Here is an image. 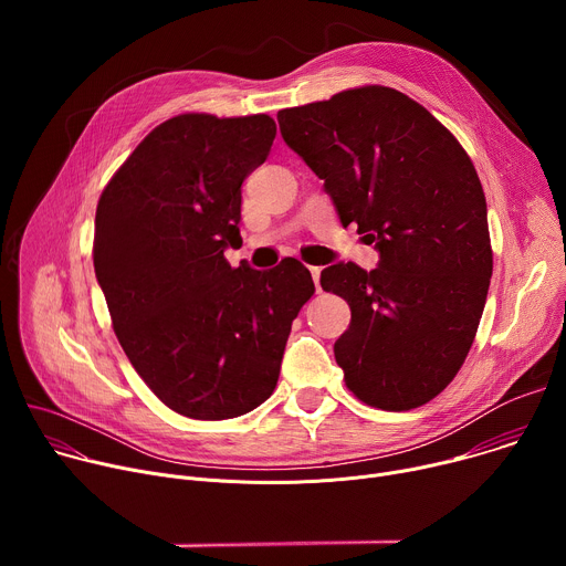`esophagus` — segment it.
<instances>
[{
	"label": "esophagus",
	"mask_w": 566,
	"mask_h": 566,
	"mask_svg": "<svg viewBox=\"0 0 566 566\" xmlns=\"http://www.w3.org/2000/svg\"><path fill=\"white\" fill-rule=\"evenodd\" d=\"M319 271H322V269H317V266L311 269V277H313V284H315V291H317V293L322 291V286H319Z\"/></svg>",
	"instance_id": "obj_1"
}]
</instances>
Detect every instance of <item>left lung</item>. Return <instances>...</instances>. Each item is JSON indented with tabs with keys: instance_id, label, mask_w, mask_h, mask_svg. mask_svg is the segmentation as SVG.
Listing matches in <instances>:
<instances>
[{
	"instance_id": "8db88e82",
	"label": "left lung",
	"mask_w": 566,
	"mask_h": 566,
	"mask_svg": "<svg viewBox=\"0 0 566 566\" xmlns=\"http://www.w3.org/2000/svg\"><path fill=\"white\" fill-rule=\"evenodd\" d=\"M277 123L340 223L378 251L369 273L352 262L319 273L352 308L334 345L347 387L389 412L423 406L463 365L493 275L472 160L426 107L378 85L282 109Z\"/></svg>"
}]
</instances>
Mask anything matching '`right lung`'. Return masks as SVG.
<instances>
[{"mask_svg": "<svg viewBox=\"0 0 566 566\" xmlns=\"http://www.w3.org/2000/svg\"><path fill=\"white\" fill-rule=\"evenodd\" d=\"M275 132L266 114L175 116L143 138L96 208L94 269L118 343L147 387L190 419L262 406L315 291L293 258L271 271L223 258L241 244V184Z\"/></svg>", "mask_w": 566, "mask_h": 566, "instance_id": "1", "label": "right lung"}]
</instances>
